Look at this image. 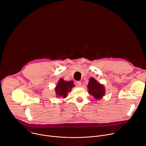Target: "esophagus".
Wrapping results in <instances>:
<instances>
[{
  "label": "esophagus",
  "mask_w": 146,
  "mask_h": 146,
  "mask_svg": "<svg viewBox=\"0 0 146 146\" xmlns=\"http://www.w3.org/2000/svg\"><path fill=\"white\" fill-rule=\"evenodd\" d=\"M81 84H82L81 82V81H80L77 82V86H78V87H81V85H82Z\"/></svg>",
  "instance_id": "1"
}]
</instances>
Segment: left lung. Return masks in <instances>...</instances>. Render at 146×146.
Wrapping results in <instances>:
<instances>
[{
	"label": "left lung",
	"instance_id": "8db88e82",
	"mask_svg": "<svg viewBox=\"0 0 146 146\" xmlns=\"http://www.w3.org/2000/svg\"><path fill=\"white\" fill-rule=\"evenodd\" d=\"M88 92L97 100L101 99L105 95V88L103 86L100 84L95 78H91L88 85Z\"/></svg>",
	"mask_w": 146,
	"mask_h": 146
}]
</instances>
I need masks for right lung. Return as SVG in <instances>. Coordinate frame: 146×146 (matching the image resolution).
<instances>
[{"mask_svg": "<svg viewBox=\"0 0 146 146\" xmlns=\"http://www.w3.org/2000/svg\"><path fill=\"white\" fill-rule=\"evenodd\" d=\"M74 86L73 81H66L61 78L55 88L56 94L57 96L65 98L68 96V92H70Z\"/></svg>", "mask_w": 146, "mask_h": 146, "instance_id": "1", "label": "right lung"}]
</instances>
